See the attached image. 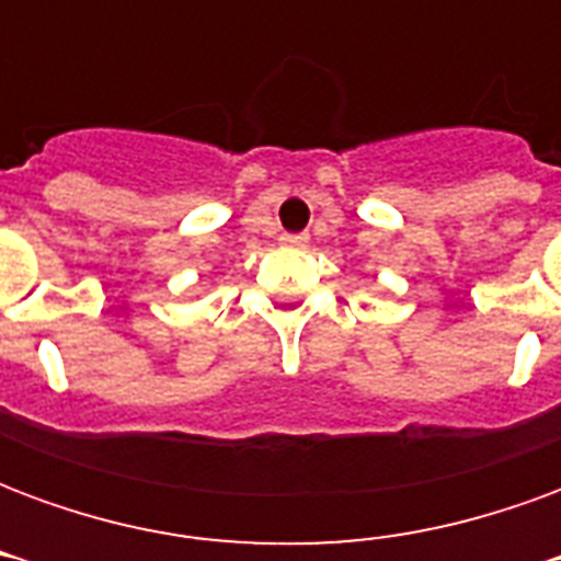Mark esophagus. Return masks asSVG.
Masks as SVG:
<instances>
[{"label": "esophagus", "instance_id": "1", "mask_svg": "<svg viewBox=\"0 0 561 561\" xmlns=\"http://www.w3.org/2000/svg\"><path fill=\"white\" fill-rule=\"evenodd\" d=\"M279 243L288 245V249H306L309 245V233H282Z\"/></svg>", "mask_w": 561, "mask_h": 561}]
</instances>
